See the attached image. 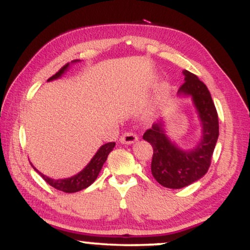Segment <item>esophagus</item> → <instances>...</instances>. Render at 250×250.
I'll return each instance as SVG.
<instances>
[{
    "mask_svg": "<svg viewBox=\"0 0 250 250\" xmlns=\"http://www.w3.org/2000/svg\"><path fill=\"white\" fill-rule=\"evenodd\" d=\"M137 140H138V136L136 133L131 132V131L123 133V136L120 137V143H123V144H133Z\"/></svg>",
    "mask_w": 250,
    "mask_h": 250,
    "instance_id": "1",
    "label": "esophagus"
}]
</instances>
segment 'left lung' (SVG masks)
Segmentation results:
<instances>
[{
    "label": "left lung",
    "instance_id": "8db88e82",
    "mask_svg": "<svg viewBox=\"0 0 250 250\" xmlns=\"http://www.w3.org/2000/svg\"><path fill=\"white\" fill-rule=\"evenodd\" d=\"M184 83L179 95H190L202 122L203 136L200 144L184 151L167 137L162 120L146 130L143 138L153 148L151 172L159 184L170 189H181L203 177L211 164L218 138V116L208 87L189 71H184Z\"/></svg>",
    "mask_w": 250,
    "mask_h": 250
}]
</instances>
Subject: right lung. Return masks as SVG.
<instances>
[{"label":"right lung","instance_id":"obj_1","mask_svg":"<svg viewBox=\"0 0 250 250\" xmlns=\"http://www.w3.org/2000/svg\"><path fill=\"white\" fill-rule=\"evenodd\" d=\"M73 62H75V61H73ZM68 66H69V63L64 64L60 71L57 72L54 75H53V77L49 78L48 81L60 78L61 75H62V73L66 71L67 68H68ZM114 145H116V143L114 142L107 143V144H104L103 146L98 150V152L95 153L93 158L91 159V162L86 165L85 169H83V171H80L78 175L72 176V177H69V178L52 179V178L47 177V176L42 175V173L39 172L36 169L35 170L40 173L41 177L43 178L50 187L55 188L57 190H60V191H63V192H69V193L80 191V190L86 189V188L91 186L95 179H97L100 170H102L104 163L106 162L107 156L110 155L111 151L113 150Z\"/></svg>","mask_w":250,"mask_h":250}]
</instances>
